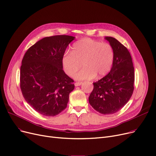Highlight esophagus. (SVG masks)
Instances as JSON below:
<instances>
[{
  "label": "esophagus",
  "instance_id": "34e87169",
  "mask_svg": "<svg viewBox=\"0 0 156 156\" xmlns=\"http://www.w3.org/2000/svg\"><path fill=\"white\" fill-rule=\"evenodd\" d=\"M82 84V82H76L75 83H74V85H75V86H80V85H81Z\"/></svg>",
  "mask_w": 156,
  "mask_h": 156
}]
</instances>
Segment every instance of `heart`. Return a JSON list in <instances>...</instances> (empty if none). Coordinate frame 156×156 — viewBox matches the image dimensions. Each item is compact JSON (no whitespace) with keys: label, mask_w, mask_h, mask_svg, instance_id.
Segmentation results:
<instances>
[{"label":"heart","mask_w":156,"mask_h":156,"mask_svg":"<svg viewBox=\"0 0 156 156\" xmlns=\"http://www.w3.org/2000/svg\"><path fill=\"white\" fill-rule=\"evenodd\" d=\"M115 58L113 46L108 43L90 38H84L73 45L71 52H67L62 57V66L66 73L79 80H92L105 76L112 69Z\"/></svg>","instance_id":"heart-1"}]
</instances>
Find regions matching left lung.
<instances>
[{
	"label": "left lung",
	"mask_w": 156,
	"mask_h": 156,
	"mask_svg": "<svg viewBox=\"0 0 156 156\" xmlns=\"http://www.w3.org/2000/svg\"><path fill=\"white\" fill-rule=\"evenodd\" d=\"M105 39L113 48L114 62L110 73L93 83L89 101L95 110L108 115L119 112L130 99L134 91V69L126 47L114 37Z\"/></svg>",
	"instance_id": "8db88e82"
}]
</instances>
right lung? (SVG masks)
<instances>
[{"mask_svg": "<svg viewBox=\"0 0 156 156\" xmlns=\"http://www.w3.org/2000/svg\"><path fill=\"white\" fill-rule=\"evenodd\" d=\"M74 37H46L30 46L20 67V89L25 100L39 113L53 117L67 107L74 80L64 73L62 57Z\"/></svg>", "mask_w": 156, "mask_h": 156, "instance_id": "1", "label": "right lung"}]
</instances>
